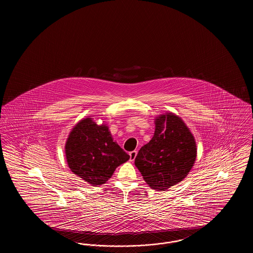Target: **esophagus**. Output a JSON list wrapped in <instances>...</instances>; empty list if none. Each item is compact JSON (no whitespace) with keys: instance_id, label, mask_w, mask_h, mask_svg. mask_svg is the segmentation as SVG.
<instances>
[{"instance_id":"34e87169","label":"esophagus","mask_w":253,"mask_h":253,"mask_svg":"<svg viewBox=\"0 0 253 253\" xmlns=\"http://www.w3.org/2000/svg\"><path fill=\"white\" fill-rule=\"evenodd\" d=\"M129 155H130V161H133L137 155V151H132Z\"/></svg>"}]
</instances>
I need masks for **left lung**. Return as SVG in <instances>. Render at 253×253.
I'll return each mask as SVG.
<instances>
[{
  "label": "left lung",
  "instance_id": "left-lung-1",
  "mask_svg": "<svg viewBox=\"0 0 253 253\" xmlns=\"http://www.w3.org/2000/svg\"><path fill=\"white\" fill-rule=\"evenodd\" d=\"M155 124L154 136L141 147L134 165L150 188L166 191L188 175L197 149L193 133L176 115H160Z\"/></svg>",
  "mask_w": 253,
  "mask_h": 253
}]
</instances>
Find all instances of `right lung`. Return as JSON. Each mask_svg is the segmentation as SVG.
I'll list each match as a JSON object with an SVG mask.
<instances>
[{"label":"right lung","mask_w":253,"mask_h":253,"mask_svg":"<svg viewBox=\"0 0 253 253\" xmlns=\"http://www.w3.org/2000/svg\"><path fill=\"white\" fill-rule=\"evenodd\" d=\"M65 157L73 172L95 187L106 183L130 158L114 141L108 126L97 125L90 117L79 121L69 133Z\"/></svg>","instance_id":"obj_1"}]
</instances>
